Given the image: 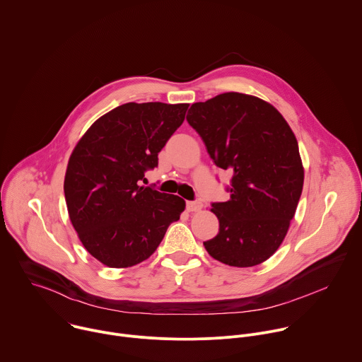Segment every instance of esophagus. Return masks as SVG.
Returning a JSON list of instances; mask_svg holds the SVG:
<instances>
[{"instance_id":"1","label":"esophagus","mask_w":362,"mask_h":362,"mask_svg":"<svg viewBox=\"0 0 362 362\" xmlns=\"http://www.w3.org/2000/svg\"><path fill=\"white\" fill-rule=\"evenodd\" d=\"M201 208H202V202H199V201H188V202H187V209H188L189 212L201 211Z\"/></svg>"}]
</instances>
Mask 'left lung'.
<instances>
[{"label": "left lung", "instance_id": "left-lung-1", "mask_svg": "<svg viewBox=\"0 0 362 362\" xmlns=\"http://www.w3.org/2000/svg\"><path fill=\"white\" fill-rule=\"evenodd\" d=\"M187 122L215 165L232 174L229 201L212 204L219 232L204 242L206 252L235 267L267 260L281 245L303 191L294 133L270 103L238 92L194 103Z\"/></svg>", "mask_w": 362, "mask_h": 362}]
</instances>
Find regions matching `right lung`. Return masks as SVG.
<instances>
[{"label":"right lung","mask_w":362,"mask_h":362,"mask_svg":"<svg viewBox=\"0 0 362 362\" xmlns=\"http://www.w3.org/2000/svg\"><path fill=\"white\" fill-rule=\"evenodd\" d=\"M189 105L126 103L98 119L71 154L64 191L86 250L109 267L148 259L185 201L141 185Z\"/></svg>","instance_id":"right-lung-1"}]
</instances>
